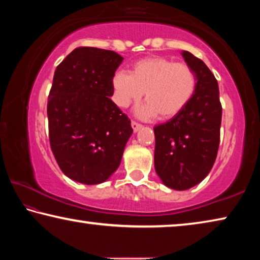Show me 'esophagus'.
Returning a JSON list of instances; mask_svg holds the SVG:
<instances>
[{
    "mask_svg": "<svg viewBox=\"0 0 260 260\" xmlns=\"http://www.w3.org/2000/svg\"><path fill=\"white\" fill-rule=\"evenodd\" d=\"M131 125H132V128H133L134 132H138V131L142 127L141 123H139V122H137V121H132Z\"/></svg>",
    "mask_w": 260,
    "mask_h": 260,
    "instance_id": "esophagus-1",
    "label": "esophagus"
}]
</instances>
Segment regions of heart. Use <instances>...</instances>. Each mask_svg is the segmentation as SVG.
Wrapping results in <instances>:
<instances>
[{
	"label": "heart",
	"mask_w": 260,
	"mask_h": 260,
	"mask_svg": "<svg viewBox=\"0 0 260 260\" xmlns=\"http://www.w3.org/2000/svg\"><path fill=\"white\" fill-rule=\"evenodd\" d=\"M114 101L120 108L141 100L145 104L137 109L141 118L158 113L160 118H171L180 112L192 100L197 89V76L186 63L167 57H148L134 64L133 73L120 71L113 77Z\"/></svg>",
	"instance_id": "1"
}]
</instances>
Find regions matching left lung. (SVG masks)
Here are the masks:
<instances>
[{
	"mask_svg": "<svg viewBox=\"0 0 260 260\" xmlns=\"http://www.w3.org/2000/svg\"><path fill=\"white\" fill-rule=\"evenodd\" d=\"M182 54L196 73V92L174 118L154 127L156 174L177 191L193 187L209 174L219 150L222 118L215 76L192 53Z\"/></svg>",
	"mask_w": 260,
	"mask_h": 260,
	"instance_id": "8db88e82",
	"label": "left lung"
}]
</instances>
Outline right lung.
<instances>
[{"label":"right lung","instance_id":"obj_1","mask_svg":"<svg viewBox=\"0 0 260 260\" xmlns=\"http://www.w3.org/2000/svg\"><path fill=\"white\" fill-rule=\"evenodd\" d=\"M122 60L113 51L77 47L55 69L47 102L49 145L61 171L75 182L109 179L133 133L110 98Z\"/></svg>","mask_w":260,"mask_h":260}]
</instances>
